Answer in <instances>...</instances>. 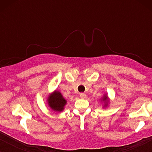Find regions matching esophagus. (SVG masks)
<instances>
[{"mask_svg": "<svg viewBox=\"0 0 152 152\" xmlns=\"http://www.w3.org/2000/svg\"><path fill=\"white\" fill-rule=\"evenodd\" d=\"M80 97H81V98L84 99V98H85V97H86V95L85 94V93H80Z\"/></svg>", "mask_w": 152, "mask_h": 152, "instance_id": "obj_1", "label": "esophagus"}]
</instances>
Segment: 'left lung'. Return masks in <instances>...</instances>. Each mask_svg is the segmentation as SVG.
Returning <instances> with one entry per match:
<instances>
[{
  "instance_id": "8db88e82",
  "label": "left lung",
  "mask_w": 152,
  "mask_h": 152,
  "mask_svg": "<svg viewBox=\"0 0 152 152\" xmlns=\"http://www.w3.org/2000/svg\"><path fill=\"white\" fill-rule=\"evenodd\" d=\"M101 103L102 104V108H107L110 104V99L107 93H104L100 99Z\"/></svg>"
}]
</instances>
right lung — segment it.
I'll list each match as a JSON object with an SVG mask.
<instances>
[{"label":"right lung","instance_id":"1","mask_svg":"<svg viewBox=\"0 0 152 152\" xmlns=\"http://www.w3.org/2000/svg\"><path fill=\"white\" fill-rule=\"evenodd\" d=\"M47 104L51 110L55 112H61L67 104V100L64 98L61 92L57 90L53 91L47 97Z\"/></svg>","mask_w":152,"mask_h":152}]
</instances>
